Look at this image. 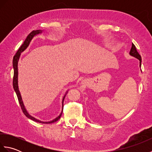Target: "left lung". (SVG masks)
<instances>
[{"label":"left lung","mask_w":152,"mask_h":152,"mask_svg":"<svg viewBox=\"0 0 152 152\" xmlns=\"http://www.w3.org/2000/svg\"><path fill=\"white\" fill-rule=\"evenodd\" d=\"M129 54H130V56H133L135 58H137V59H138V60L140 61V66L141 67V62H142L141 56H140V54L138 53V51L136 49V47H135V46L133 44H132V47H131V49L130 50Z\"/></svg>","instance_id":"obj_1"}]
</instances>
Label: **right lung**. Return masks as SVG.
<instances>
[{
	"label": "right lung",
	"instance_id": "add662e5",
	"mask_svg": "<svg viewBox=\"0 0 152 152\" xmlns=\"http://www.w3.org/2000/svg\"><path fill=\"white\" fill-rule=\"evenodd\" d=\"M42 31H42V30H36V31H33L31 32V33L28 35L27 37L26 38V39L25 40L23 44L21 46H20V48H19V50H18L17 53H15V55L14 56V58H13V69H14V78H13V88H14V91L16 93V95H17L18 96V101L19 102V104L21 106V108L22 109V111L23 112V114L27 116L28 118H29L32 120H33L36 122H38V123H41V124H52V123H54L57 121L58 119H59L61 115H62V112H63V101H64V97H65V96L67 93H65V95H64L63 98V101H62V112L60 114V115L59 116H57V117L53 119V120H51L50 121H42L39 119H37L33 117V116L29 114H28V112L27 111L26 108H25L24 104H23V100L21 98V93L19 92V87H18V61L19 59V57L21 56V53L23 52V51H24L25 50L27 49V47L28 46V45H29L31 41L33 39V37L34 36H36V35L38 34H40L42 33Z\"/></svg>",
	"mask_w": 152,
	"mask_h": 152
}]
</instances>
